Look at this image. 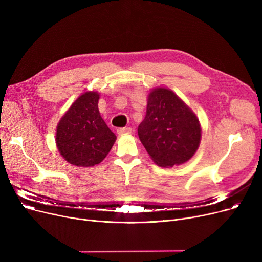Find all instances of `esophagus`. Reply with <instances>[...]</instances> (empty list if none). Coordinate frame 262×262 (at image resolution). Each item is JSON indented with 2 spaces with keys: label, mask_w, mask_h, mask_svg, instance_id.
Wrapping results in <instances>:
<instances>
[{
  "label": "esophagus",
  "mask_w": 262,
  "mask_h": 262,
  "mask_svg": "<svg viewBox=\"0 0 262 262\" xmlns=\"http://www.w3.org/2000/svg\"><path fill=\"white\" fill-rule=\"evenodd\" d=\"M118 134L119 135H128V134H132L133 129L130 127H122V128H118Z\"/></svg>",
  "instance_id": "esophagus-1"
}]
</instances>
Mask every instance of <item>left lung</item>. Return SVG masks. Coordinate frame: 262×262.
Returning a JSON list of instances; mask_svg holds the SVG:
<instances>
[{
	"label": "left lung",
	"mask_w": 262,
	"mask_h": 262,
	"mask_svg": "<svg viewBox=\"0 0 262 262\" xmlns=\"http://www.w3.org/2000/svg\"><path fill=\"white\" fill-rule=\"evenodd\" d=\"M201 133L195 114L172 90L159 87L149 92L138 135L156 164L170 168L188 161L199 148Z\"/></svg>",
	"instance_id": "8db88e82"
}]
</instances>
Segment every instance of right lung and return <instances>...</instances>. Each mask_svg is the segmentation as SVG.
Segmentation results:
<instances>
[{"label": "right lung", "mask_w": 262, "mask_h": 262, "mask_svg": "<svg viewBox=\"0 0 262 262\" xmlns=\"http://www.w3.org/2000/svg\"><path fill=\"white\" fill-rule=\"evenodd\" d=\"M99 99L98 92L82 93L57 125V148L73 166L88 168L99 164L117 139L100 115Z\"/></svg>", "instance_id": "right-lung-1"}]
</instances>
